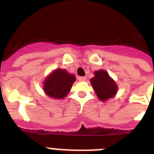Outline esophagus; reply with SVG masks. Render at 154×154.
I'll return each instance as SVG.
<instances>
[{
	"mask_svg": "<svg viewBox=\"0 0 154 154\" xmlns=\"http://www.w3.org/2000/svg\"><path fill=\"white\" fill-rule=\"evenodd\" d=\"M86 77H78V80H79L80 82H85V81H86Z\"/></svg>",
	"mask_w": 154,
	"mask_h": 154,
	"instance_id": "34e87169",
	"label": "esophagus"
}]
</instances>
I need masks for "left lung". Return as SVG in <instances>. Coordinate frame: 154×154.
Segmentation results:
<instances>
[{
    "mask_svg": "<svg viewBox=\"0 0 154 154\" xmlns=\"http://www.w3.org/2000/svg\"><path fill=\"white\" fill-rule=\"evenodd\" d=\"M94 74L95 77L91 78L90 82L97 97L104 101L114 96L117 91V86L108 72L105 70H99Z\"/></svg>",
    "mask_w": 154,
    "mask_h": 154,
    "instance_id": "left-lung-1",
    "label": "left lung"
}]
</instances>
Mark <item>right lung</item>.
Listing matches in <instances>:
<instances>
[{
    "label": "right lung",
    "mask_w": 154,
    "mask_h": 154,
    "mask_svg": "<svg viewBox=\"0 0 154 154\" xmlns=\"http://www.w3.org/2000/svg\"><path fill=\"white\" fill-rule=\"evenodd\" d=\"M75 80L74 75L69 74L65 69H56L45 79L43 89L51 97L64 98L70 91Z\"/></svg>",
    "instance_id": "obj_1"
}]
</instances>
